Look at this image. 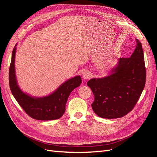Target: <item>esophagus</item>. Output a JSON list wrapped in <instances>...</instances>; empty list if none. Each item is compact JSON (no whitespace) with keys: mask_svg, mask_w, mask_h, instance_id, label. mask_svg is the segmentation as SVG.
Segmentation results:
<instances>
[{"mask_svg":"<svg viewBox=\"0 0 157 157\" xmlns=\"http://www.w3.org/2000/svg\"><path fill=\"white\" fill-rule=\"evenodd\" d=\"M91 72H90V71H85L82 74V77L84 79H88L91 77Z\"/></svg>","mask_w":157,"mask_h":157,"instance_id":"1","label":"esophagus"}]
</instances>
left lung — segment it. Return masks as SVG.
<instances>
[{
  "label": "left lung",
  "mask_w": 157,
  "mask_h": 157,
  "mask_svg": "<svg viewBox=\"0 0 157 157\" xmlns=\"http://www.w3.org/2000/svg\"><path fill=\"white\" fill-rule=\"evenodd\" d=\"M129 58H121L113 73L87 82L94 96L92 107L98 116L117 118L130 112L143 92L146 80L144 55L140 41Z\"/></svg>",
  "instance_id": "left-lung-1"
}]
</instances>
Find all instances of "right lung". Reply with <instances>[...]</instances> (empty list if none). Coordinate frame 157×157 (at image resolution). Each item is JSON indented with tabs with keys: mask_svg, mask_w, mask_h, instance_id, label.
Segmentation results:
<instances>
[{
	"mask_svg": "<svg viewBox=\"0 0 157 157\" xmlns=\"http://www.w3.org/2000/svg\"><path fill=\"white\" fill-rule=\"evenodd\" d=\"M16 47L12 51L9 69V84L10 90L17 103L30 117L39 121L58 119L65 111V105L71 92L82 82L80 76L68 80L48 96L35 98L23 93L17 84L14 61Z\"/></svg>",
	"mask_w": 157,
	"mask_h": 157,
	"instance_id": "obj_1",
	"label": "right lung"
}]
</instances>
